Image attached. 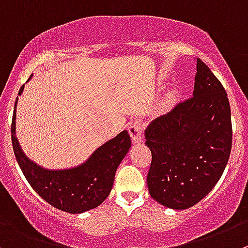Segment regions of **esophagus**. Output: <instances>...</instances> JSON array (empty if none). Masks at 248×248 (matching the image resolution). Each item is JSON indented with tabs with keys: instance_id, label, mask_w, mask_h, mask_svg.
<instances>
[{
	"instance_id": "1",
	"label": "esophagus",
	"mask_w": 248,
	"mask_h": 248,
	"mask_svg": "<svg viewBox=\"0 0 248 248\" xmlns=\"http://www.w3.org/2000/svg\"><path fill=\"white\" fill-rule=\"evenodd\" d=\"M129 134L131 136V140L134 143H140L142 139V123L134 122L129 125Z\"/></svg>"
}]
</instances>
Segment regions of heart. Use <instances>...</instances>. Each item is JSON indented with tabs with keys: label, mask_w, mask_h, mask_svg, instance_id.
<instances>
[{
	"label": "heart",
	"mask_w": 248,
	"mask_h": 248,
	"mask_svg": "<svg viewBox=\"0 0 248 248\" xmlns=\"http://www.w3.org/2000/svg\"><path fill=\"white\" fill-rule=\"evenodd\" d=\"M173 98H174V93H170L168 96H167V101H168V102H171Z\"/></svg>",
	"instance_id": "b5f03b06"
}]
</instances>
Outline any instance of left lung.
<instances>
[{
  "label": "left lung",
  "mask_w": 248,
  "mask_h": 248,
  "mask_svg": "<svg viewBox=\"0 0 248 248\" xmlns=\"http://www.w3.org/2000/svg\"><path fill=\"white\" fill-rule=\"evenodd\" d=\"M192 97L151 122L150 195L168 208L186 209L211 192L232 151V113L223 85L197 58Z\"/></svg>",
  "instance_id": "left-lung-1"
}]
</instances>
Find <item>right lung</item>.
<instances>
[{"instance_id":"1","label":"right lung","mask_w":248,"mask_h":248,"mask_svg":"<svg viewBox=\"0 0 248 248\" xmlns=\"http://www.w3.org/2000/svg\"><path fill=\"white\" fill-rule=\"evenodd\" d=\"M24 85L20 87L18 95H22ZM16 102L18 97L12 120V145L16 162L37 195L55 208L73 214L84 213L100 206L109 195L118 166L131 147L128 131H122L112 140L100 146L80 166L61 170L45 169L30 161L16 139Z\"/></svg>"}]
</instances>
